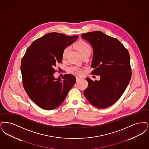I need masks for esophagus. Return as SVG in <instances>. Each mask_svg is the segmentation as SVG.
Returning a JSON list of instances; mask_svg holds the SVG:
<instances>
[{"mask_svg": "<svg viewBox=\"0 0 149 149\" xmlns=\"http://www.w3.org/2000/svg\"><path fill=\"white\" fill-rule=\"evenodd\" d=\"M81 79V78H79V77H76V81L77 82H78L79 81H80Z\"/></svg>", "mask_w": 149, "mask_h": 149, "instance_id": "obj_1", "label": "esophagus"}]
</instances>
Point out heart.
Returning <instances> with one entry per match:
<instances>
[{
  "label": "heart",
  "instance_id": "obj_1",
  "mask_svg": "<svg viewBox=\"0 0 149 149\" xmlns=\"http://www.w3.org/2000/svg\"><path fill=\"white\" fill-rule=\"evenodd\" d=\"M74 48L79 53L82 57H84L86 55H90L91 52V47L90 45L83 40H79L74 45ZM70 50V47H67L63 50L62 56L63 59L66 58L68 53ZM68 71L73 75L80 76L82 74V70L81 68L77 66L72 65L68 68Z\"/></svg>",
  "mask_w": 149,
  "mask_h": 149
}]
</instances>
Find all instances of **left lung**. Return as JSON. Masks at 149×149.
<instances>
[{
  "label": "left lung",
  "mask_w": 149,
  "mask_h": 149,
  "mask_svg": "<svg viewBox=\"0 0 149 149\" xmlns=\"http://www.w3.org/2000/svg\"><path fill=\"white\" fill-rule=\"evenodd\" d=\"M81 37L93 48L92 73L100 76L95 81L86 78L88 86L84 96L95 107H108L121 97L129 84L132 75L129 53L118 39L101 31L84 33Z\"/></svg>",
  "instance_id": "1"
}]
</instances>
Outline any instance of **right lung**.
<instances>
[{"instance_id": "1", "label": "right lung", "mask_w": 149, "mask_h": 149, "mask_svg": "<svg viewBox=\"0 0 149 149\" xmlns=\"http://www.w3.org/2000/svg\"><path fill=\"white\" fill-rule=\"evenodd\" d=\"M59 33L46 34L35 40L22 59V82L26 93L39 107L57 108L65 100L76 83V77L65 74L56 79L54 68L62 60L63 50L77 39Z\"/></svg>"}]
</instances>
